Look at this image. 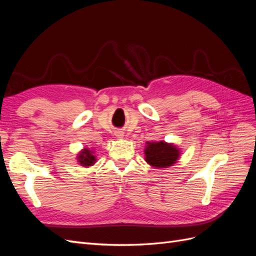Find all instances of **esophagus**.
<instances>
[{
  "instance_id": "obj_1",
  "label": "esophagus",
  "mask_w": 256,
  "mask_h": 256,
  "mask_svg": "<svg viewBox=\"0 0 256 256\" xmlns=\"http://www.w3.org/2000/svg\"><path fill=\"white\" fill-rule=\"evenodd\" d=\"M118 136H122V132H120V131H118Z\"/></svg>"
}]
</instances>
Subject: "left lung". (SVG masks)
<instances>
[{"label": "left lung", "mask_w": 256, "mask_h": 256, "mask_svg": "<svg viewBox=\"0 0 256 256\" xmlns=\"http://www.w3.org/2000/svg\"><path fill=\"white\" fill-rule=\"evenodd\" d=\"M145 148V160L154 168H168L173 166L180 157V150L172 144L161 142H147Z\"/></svg>", "instance_id": "8db88e82"}]
</instances>
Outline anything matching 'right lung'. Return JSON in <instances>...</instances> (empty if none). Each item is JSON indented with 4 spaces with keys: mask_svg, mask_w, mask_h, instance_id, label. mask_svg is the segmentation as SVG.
<instances>
[{
    "mask_svg": "<svg viewBox=\"0 0 256 256\" xmlns=\"http://www.w3.org/2000/svg\"><path fill=\"white\" fill-rule=\"evenodd\" d=\"M95 156L92 154V152L90 150H88V148L83 150L78 156V161L80 162V164L83 166H90L95 164Z\"/></svg>",
    "mask_w": 256,
    "mask_h": 256,
    "instance_id": "right-lung-1",
    "label": "right lung"
}]
</instances>
